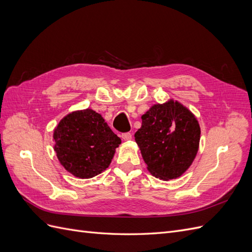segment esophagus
Instances as JSON below:
<instances>
[{
  "mask_svg": "<svg viewBox=\"0 0 252 252\" xmlns=\"http://www.w3.org/2000/svg\"><path fill=\"white\" fill-rule=\"evenodd\" d=\"M121 138L123 139L124 141H129V140L132 139V134L130 132H124V133L121 134Z\"/></svg>",
  "mask_w": 252,
  "mask_h": 252,
  "instance_id": "obj_1",
  "label": "esophagus"
}]
</instances>
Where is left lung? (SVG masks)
Wrapping results in <instances>:
<instances>
[{"instance_id": "1", "label": "left lung", "mask_w": 252, "mask_h": 252, "mask_svg": "<svg viewBox=\"0 0 252 252\" xmlns=\"http://www.w3.org/2000/svg\"><path fill=\"white\" fill-rule=\"evenodd\" d=\"M201 128L193 114L179 102L157 104L142 116L134 138L147 169L156 178L177 179L199 150Z\"/></svg>"}]
</instances>
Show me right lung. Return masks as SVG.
<instances>
[{
  "instance_id": "right-lung-1",
  "label": "right lung",
  "mask_w": 252,
  "mask_h": 252,
  "mask_svg": "<svg viewBox=\"0 0 252 252\" xmlns=\"http://www.w3.org/2000/svg\"><path fill=\"white\" fill-rule=\"evenodd\" d=\"M53 140L60 163L80 179L103 172L121 144L101 114L93 109L67 114L56 127Z\"/></svg>"
}]
</instances>
